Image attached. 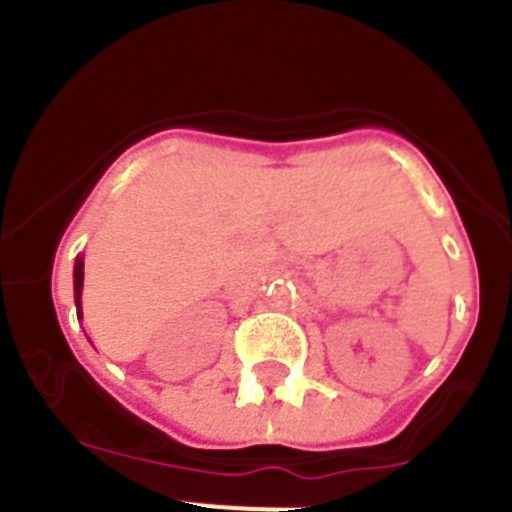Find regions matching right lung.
Returning <instances> with one entry per match:
<instances>
[{
	"mask_svg": "<svg viewBox=\"0 0 512 512\" xmlns=\"http://www.w3.org/2000/svg\"><path fill=\"white\" fill-rule=\"evenodd\" d=\"M81 289H84V259L76 256L74 264V300H76V315L81 318Z\"/></svg>",
	"mask_w": 512,
	"mask_h": 512,
	"instance_id": "add662e5",
	"label": "right lung"
}]
</instances>
